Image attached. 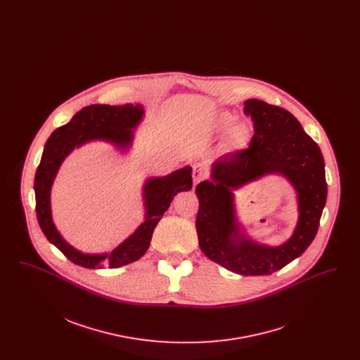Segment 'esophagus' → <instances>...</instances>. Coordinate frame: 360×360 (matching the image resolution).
Wrapping results in <instances>:
<instances>
[{"label":"esophagus","mask_w":360,"mask_h":360,"mask_svg":"<svg viewBox=\"0 0 360 360\" xmlns=\"http://www.w3.org/2000/svg\"><path fill=\"white\" fill-rule=\"evenodd\" d=\"M207 176V170L204 163H194L193 165V181L194 185H197L198 182H201L202 179H205Z\"/></svg>","instance_id":"esophagus-1"}]
</instances>
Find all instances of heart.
I'll use <instances>...</instances> for the list:
<instances>
[{"label":"heart","instance_id":"1","mask_svg":"<svg viewBox=\"0 0 360 360\" xmlns=\"http://www.w3.org/2000/svg\"><path fill=\"white\" fill-rule=\"evenodd\" d=\"M231 122H232V117H229V116L224 117V124L225 125H229ZM229 140L233 144V147L243 148L248 143V140H250V129H248V127L245 124H243V122L235 124L231 128V131H229Z\"/></svg>","mask_w":360,"mask_h":360}]
</instances>
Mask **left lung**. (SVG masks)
I'll return each mask as SVG.
<instances>
[{
	"instance_id": "obj_1",
	"label": "left lung",
	"mask_w": 360,
	"mask_h": 360,
	"mask_svg": "<svg viewBox=\"0 0 360 360\" xmlns=\"http://www.w3.org/2000/svg\"><path fill=\"white\" fill-rule=\"evenodd\" d=\"M244 113L254 122L250 147L221 156L213 165V181L197 185L195 228L200 247L210 260L236 274L269 275L302 255L316 238L326 201L324 159L316 141L286 109L248 100ZM270 172H281L291 179L300 202L295 235L275 249L238 236L230 193Z\"/></svg>"
}]
</instances>
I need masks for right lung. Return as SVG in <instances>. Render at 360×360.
<instances>
[{"mask_svg": "<svg viewBox=\"0 0 360 360\" xmlns=\"http://www.w3.org/2000/svg\"><path fill=\"white\" fill-rule=\"evenodd\" d=\"M143 110L136 105L109 106L94 103L82 108L66 125L59 127L49 137L40 165L34 175V198L36 216L44 236L72 263L85 269L109 267L116 269L129 264L143 257L150 247L156 224L169 209L176 193L190 190L191 169L185 167L163 178H151L144 190L147 217L137 228L136 232L125 240L109 255H85L74 250L58 233L52 223L50 207V191L56 172L63 159L74 147L93 139H103L116 143L119 147H128L131 132L141 119Z\"/></svg>", "mask_w": 360, "mask_h": 360, "instance_id": "1", "label": "right lung"}]
</instances>
